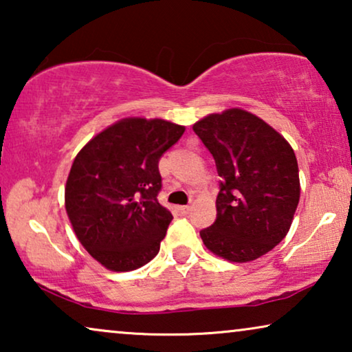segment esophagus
Segmentation results:
<instances>
[{
    "mask_svg": "<svg viewBox=\"0 0 352 352\" xmlns=\"http://www.w3.org/2000/svg\"><path fill=\"white\" fill-rule=\"evenodd\" d=\"M177 211H179L181 214H189L190 213V206H187V205L177 206Z\"/></svg>",
    "mask_w": 352,
    "mask_h": 352,
    "instance_id": "34e87169",
    "label": "esophagus"
}]
</instances>
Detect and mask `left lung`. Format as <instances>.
<instances>
[{"mask_svg":"<svg viewBox=\"0 0 352 352\" xmlns=\"http://www.w3.org/2000/svg\"><path fill=\"white\" fill-rule=\"evenodd\" d=\"M194 133L214 158L216 219L200 230L205 247L234 263L253 261L282 242L300 201L298 162L290 144L242 109L213 113Z\"/></svg>","mask_w":352,"mask_h":352,"instance_id":"obj_1","label":"left lung"}]
</instances>
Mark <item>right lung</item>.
I'll return each instance as SVG.
<instances>
[{"label": "right lung", "mask_w": 352, "mask_h": 352, "mask_svg": "<svg viewBox=\"0 0 352 352\" xmlns=\"http://www.w3.org/2000/svg\"><path fill=\"white\" fill-rule=\"evenodd\" d=\"M184 126L126 118L91 139L75 157L65 210L76 237L96 261L124 272L157 256L173 214L158 204V162Z\"/></svg>", "instance_id": "obj_1"}]
</instances>
